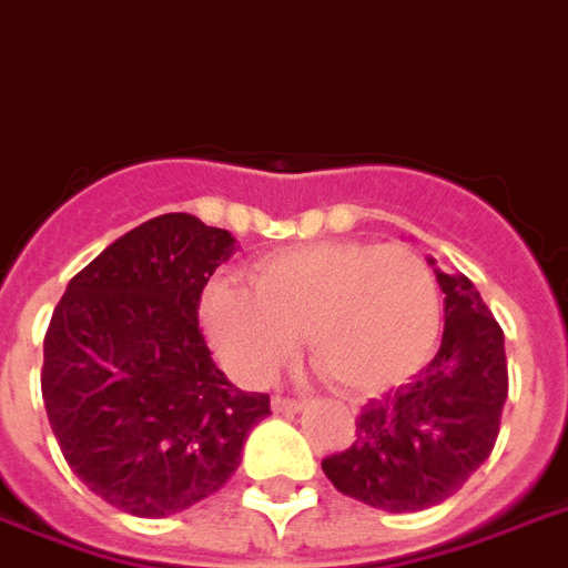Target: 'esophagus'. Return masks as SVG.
I'll list each match as a JSON object with an SVG mask.
<instances>
[{"label":"esophagus","instance_id":"34e87169","mask_svg":"<svg viewBox=\"0 0 568 568\" xmlns=\"http://www.w3.org/2000/svg\"><path fill=\"white\" fill-rule=\"evenodd\" d=\"M271 408H274L276 414H297L300 408H303V403H300V399H288V396L276 394L274 399H271Z\"/></svg>","mask_w":568,"mask_h":568}]
</instances>
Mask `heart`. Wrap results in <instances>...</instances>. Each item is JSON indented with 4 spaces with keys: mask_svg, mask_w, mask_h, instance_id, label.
<instances>
[{
    "mask_svg": "<svg viewBox=\"0 0 568 568\" xmlns=\"http://www.w3.org/2000/svg\"><path fill=\"white\" fill-rule=\"evenodd\" d=\"M247 283L219 280L201 303L221 362L247 385L274 379L306 332L332 385L379 394L419 371L440 332L435 271L408 244H300L256 262Z\"/></svg>",
    "mask_w": 568,
    "mask_h": 568,
    "instance_id": "heart-1",
    "label": "heart"
}]
</instances>
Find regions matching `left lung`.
<instances>
[{
	"instance_id": "left-lung-1",
	"label": "left lung",
	"mask_w": 568,
	"mask_h": 568,
	"mask_svg": "<svg viewBox=\"0 0 568 568\" xmlns=\"http://www.w3.org/2000/svg\"><path fill=\"white\" fill-rule=\"evenodd\" d=\"M444 341L408 385L371 399L356 440L324 458L344 496L412 514L440 505L490 458L508 399L505 332L464 274H440Z\"/></svg>"
}]
</instances>
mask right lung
Returning <instances> with one entry per match:
<instances>
[{
	"label": "right lung",
	"mask_w": 568,
	"mask_h": 568,
	"mask_svg": "<svg viewBox=\"0 0 568 568\" xmlns=\"http://www.w3.org/2000/svg\"><path fill=\"white\" fill-rule=\"evenodd\" d=\"M227 230L165 212L69 280L43 341L40 388L69 469L142 519L192 508L236 473L268 394L233 388L197 324Z\"/></svg>",
	"instance_id": "1"
}]
</instances>
